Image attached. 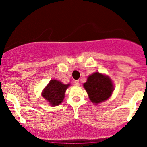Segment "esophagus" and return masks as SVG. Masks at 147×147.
Segmentation results:
<instances>
[{
  "instance_id": "1",
  "label": "esophagus",
  "mask_w": 147,
  "mask_h": 147,
  "mask_svg": "<svg viewBox=\"0 0 147 147\" xmlns=\"http://www.w3.org/2000/svg\"><path fill=\"white\" fill-rule=\"evenodd\" d=\"M74 84H75V86H80L79 80H75V82H74Z\"/></svg>"
}]
</instances>
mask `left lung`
<instances>
[{
	"mask_svg": "<svg viewBox=\"0 0 147 147\" xmlns=\"http://www.w3.org/2000/svg\"><path fill=\"white\" fill-rule=\"evenodd\" d=\"M83 86L90 100L94 104L106 101L112 95L114 90L113 83L110 78L97 72L90 75Z\"/></svg>",
	"mask_w": 147,
	"mask_h": 147,
	"instance_id": "8db88e82",
	"label": "left lung"
}]
</instances>
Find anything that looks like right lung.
I'll return each mask as SVG.
<instances>
[{
    "instance_id": "obj_1",
    "label": "right lung",
    "mask_w": 147,
    "mask_h": 147,
    "mask_svg": "<svg viewBox=\"0 0 147 147\" xmlns=\"http://www.w3.org/2000/svg\"><path fill=\"white\" fill-rule=\"evenodd\" d=\"M69 84H64L56 80H52L45 87L42 96L51 106H57L63 102L65 94Z\"/></svg>"
}]
</instances>
